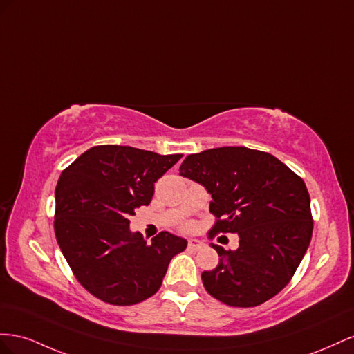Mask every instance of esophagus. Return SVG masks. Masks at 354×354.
Returning a JSON list of instances; mask_svg holds the SVG:
<instances>
[{
  "label": "esophagus",
  "instance_id": "1",
  "mask_svg": "<svg viewBox=\"0 0 354 354\" xmlns=\"http://www.w3.org/2000/svg\"><path fill=\"white\" fill-rule=\"evenodd\" d=\"M203 246H205L203 241L197 240V239H191L188 241V249H191V250H198V249H201Z\"/></svg>",
  "mask_w": 354,
  "mask_h": 354
}]
</instances>
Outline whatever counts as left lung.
<instances>
[{"label":"left lung","instance_id":"8db88e82","mask_svg":"<svg viewBox=\"0 0 354 354\" xmlns=\"http://www.w3.org/2000/svg\"><path fill=\"white\" fill-rule=\"evenodd\" d=\"M179 175L203 185L216 216L210 236L237 233L239 248L212 245L219 264L201 272L209 294L231 307H257L283 289L313 234L307 187L279 158L246 147L189 154Z\"/></svg>","mask_w":354,"mask_h":354}]
</instances>
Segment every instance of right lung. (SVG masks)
I'll use <instances>...</instances> for the list:
<instances>
[{"label":"right lung","mask_w":354,"mask_h":354,"mask_svg":"<svg viewBox=\"0 0 354 354\" xmlns=\"http://www.w3.org/2000/svg\"><path fill=\"white\" fill-rule=\"evenodd\" d=\"M183 154L160 156L121 145L87 149L56 185L55 234L75 279L113 306H133L160 289L169 262L187 240L161 231L148 245L129 218L148 206L154 183Z\"/></svg>","instance_id":"1"}]
</instances>
